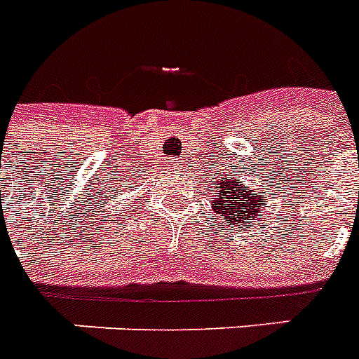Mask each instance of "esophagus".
Listing matches in <instances>:
<instances>
[{
	"label": "esophagus",
	"mask_w": 359,
	"mask_h": 359,
	"mask_svg": "<svg viewBox=\"0 0 359 359\" xmlns=\"http://www.w3.org/2000/svg\"><path fill=\"white\" fill-rule=\"evenodd\" d=\"M175 165V170H177V164H173Z\"/></svg>",
	"instance_id": "1"
}]
</instances>
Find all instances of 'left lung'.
I'll return each mask as SVG.
<instances>
[{"mask_svg": "<svg viewBox=\"0 0 359 359\" xmlns=\"http://www.w3.org/2000/svg\"><path fill=\"white\" fill-rule=\"evenodd\" d=\"M212 208L217 210V214L225 215L226 225L236 223L238 226H241V223L256 219V215H260L262 208H264V199L260 195L252 194L250 189L241 191L234 182H223V186L219 188V195L214 197Z\"/></svg>", "mask_w": 359, "mask_h": 359, "instance_id": "obj_1", "label": "left lung"}]
</instances>
